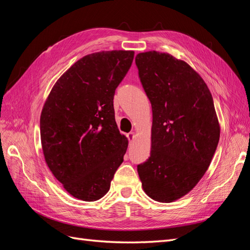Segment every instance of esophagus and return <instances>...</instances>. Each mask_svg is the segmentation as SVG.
<instances>
[{
  "mask_svg": "<svg viewBox=\"0 0 250 250\" xmlns=\"http://www.w3.org/2000/svg\"><path fill=\"white\" fill-rule=\"evenodd\" d=\"M127 138H128V141H129V143L131 144L134 140V132H129L127 134Z\"/></svg>",
  "mask_w": 250,
  "mask_h": 250,
  "instance_id": "1",
  "label": "esophagus"
}]
</instances>
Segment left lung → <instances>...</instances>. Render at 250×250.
Returning <instances> with one entry per match:
<instances>
[{"mask_svg": "<svg viewBox=\"0 0 250 250\" xmlns=\"http://www.w3.org/2000/svg\"><path fill=\"white\" fill-rule=\"evenodd\" d=\"M152 106L151 152L138 165L144 191L160 202L190 192L207 172L220 138L213 97L183 60L150 51L135 56Z\"/></svg>", "mask_w": 250, "mask_h": 250, "instance_id": "8db88e82", "label": "left lung"}]
</instances>
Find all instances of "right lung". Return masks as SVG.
I'll use <instances>...</instances> for the list:
<instances>
[{
  "label": "right lung",
  "instance_id": "add662e5",
  "mask_svg": "<svg viewBox=\"0 0 250 250\" xmlns=\"http://www.w3.org/2000/svg\"><path fill=\"white\" fill-rule=\"evenodd\" d=\"M133 51H103L75 62L53 86L41 115L44 160L75 198L96 201L109 191L128 141L115 120L113 96Z\"/></svg>",
  "mask_w": 250,
  "mask_h": 250
}]
</instances>
